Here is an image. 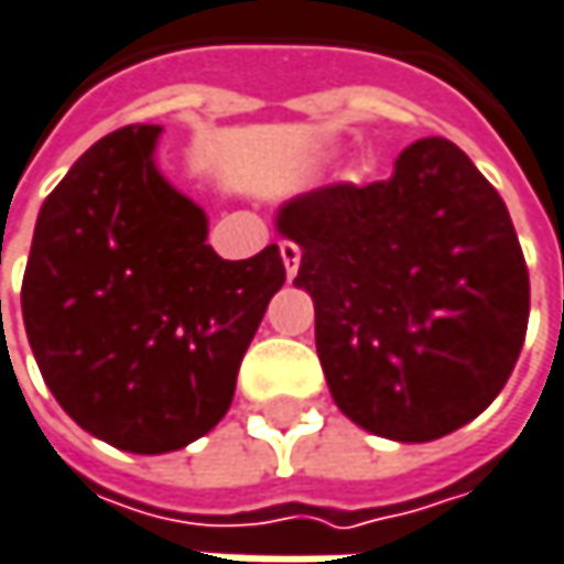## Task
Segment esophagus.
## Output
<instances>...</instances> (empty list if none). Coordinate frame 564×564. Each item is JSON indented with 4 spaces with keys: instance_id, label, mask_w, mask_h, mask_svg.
<instances>
[{
    "instance_id": "1",
    "label": "esophagus",
    "mask_w": 564,
    "mask_h": 564,
    "mask_svg": "<svg viewBox=\"0 0 564 564\" xmlns=\"http://www.w3.org/2000/svg\"><path fill=\"white\" fill-rule=\"evenodd\" d=\"M281 258H283V268H286V278H296V271H300V258H303V249H300L296 242L283 239Z\"/></svg>"
}]
</instances>
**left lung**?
<instances>
[{
  "label": "left lung",
  "mask_w": 564,
  "mask_h": 564,
  "mask_svg": "<svg viewBox=\"0 0 564 564\" xmlns=\"http://www.w3.org/2000/svg\"><path fill=\"white\" fill-rule=\"evenodd\" d=\"M278 229L303 258L315 350L354 424L402 444L469 424L505 389L530 318V274L501 194L444 137L399 152L395 175L325 184Z\"/></svg>",
  "instance_id": "left-lung-1"
}]
</instances>
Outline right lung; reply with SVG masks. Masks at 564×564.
I'll return each instance as SVG.
<instances>
[{
  "instance_id": "obj_1",
  "label": "right lung",
  "mask_w": 564,
  "mask_h": 564,
  "mask_svg": "<svg viewBox=\"0 0 564 564\" xmlns=\"http://www.w3.org/2000/svg\"><path fill=\"white\" fill-rule=\"evenodd\" d=\"M162 127L98 140L44 200L21 281L24 332L88 434L169 453L229 412L239 364L286 281L278 246L223 261L207 216L152 165Z\"/></svg>"
}]
</instances>
